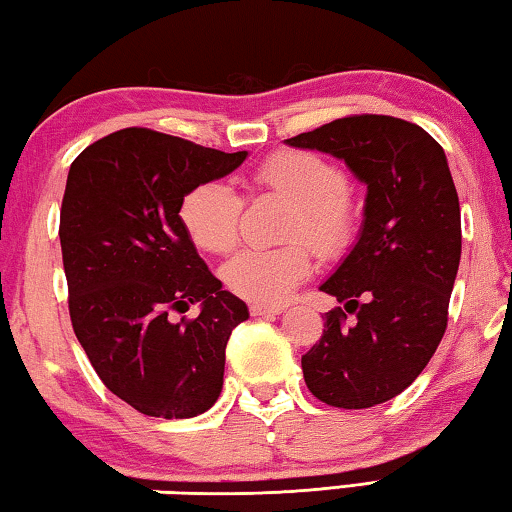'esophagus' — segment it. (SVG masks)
<instances>
[{
    "label": "esophagus",
    "mask_w": 512,
    "mask_h": 512,
    "mask_svg": "<svg viewBox=\"0 0 512 512\" xmlns=\"http://www.w3.org/2000/svg\"><path fill=\"white\" fill-rule=\"evenodd\" d=\"M282 308H276V305H250V315L253 317H269V315H278Z\"/></svg>",
    "instance_id": "esophagus-1"
}]
</instances>
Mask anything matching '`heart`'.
<instances>
[{
  "label": "heart",
  "mask_w": 512,
  "mask_h": 512,
  "mask_svg": "<svg viewBox=\"0 0 512 512\" xmlns=\"http://www.w3.org/2000/svg\"><path fill=\"white\" fill-rule=\"evenodd\" d=\"M250 183L294 204L287 239L305 241L319 257H335L349 248L356 234V209L347 195L345 172L329 158L312 151H278L257 167ZM179 216L197 248L227 253L239 241L243 197L230 183H200L183 197ZM305 243L243 250L225 264V285L257 305L282 303L312 271Z\"/></svg>",
  "instance_id": "b5f03b06"
}]
</instances>
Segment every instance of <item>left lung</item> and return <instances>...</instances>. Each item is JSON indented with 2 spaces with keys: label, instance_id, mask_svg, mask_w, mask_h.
I'll return each mask as SVG.
<instances>
[{
  "label": "left lung",
  "instance_id": "left-lung-1",
  "mask_svg": "<svg viewBox=\"0 0 512 512\" xmlns=\"http://www.w3.org/2000/svg\"><path fill=\"white\" fill-rule=\"evenodd\" d=\"M345 160L368 186L363 227L322 292L342 308L301 358L310 393L368 409L400 395L437 352L462 255L460 200L441 144L386 114H352L285 140Z\"/></svg>",
  "mask_w": 512,
  "mask_h": 512
}]
</instances>
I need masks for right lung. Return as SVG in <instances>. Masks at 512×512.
<instances>
[{
    "label": "right lung",
    "instance_id": "add662e5",
    "mask_svg": "<svg viewBox=\"0 0 512 512\" xmlns=\"http://www.w3.org/2000/svg\"><path fill=\"white\" fill-rule=\"evenodd\" d=\"M246 156L124 128L68 170L59 241L73 331L103 384L144 416L193 418L223 391L227 340L248 305L197 255L179 209ZM190 302L201 315L174 323Z\"/></svg>",
    "mask_w": 512,
    "mask_h": 512
}]
</instances>
